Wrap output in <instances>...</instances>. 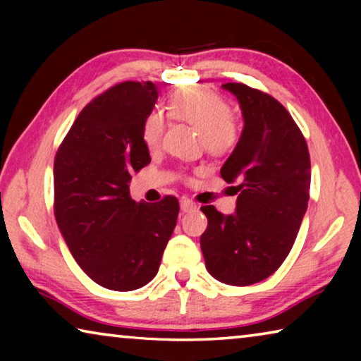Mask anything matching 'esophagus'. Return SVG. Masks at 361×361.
Wrapping results in <instances>:
<instances>
[{
  "label": "esophagus",
  "instance_id": "obj_1",
  "mask_svg": "<svg viewBox=\"0 0 361 361\" xmlns=\"http://www.w3.org/2000/svg\"><path fill=\"white\" fill-rule=\"evenodd\" d=\"M180 207H181V212H185V213L192 212V210L197 209V205H195V202H192V200H189V199H181Z\"/></svg>",
  "mask_w": 361,
  "mask_h": 361
}]
</instances>
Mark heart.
<instances>
[{"mask_svg": "<svg viewBox=\"0 0 361 361\" xmlns=\"http://www.w3.org/2000/svg\"><path fill=\"white\" fill-rule=\"evenodd\" d=\"M229 103L207 87H186L169 102L170 116L197 127L204 149L212 156H226L240 140L239 119L229 111ZM166 121L157 111L148 114L143 124V140L149 149L162 143Z\"/></svg>", "mask_w": 361, "mask_h": 361, "instance_id": "obj_1", "label": "heart"}]
</instances>
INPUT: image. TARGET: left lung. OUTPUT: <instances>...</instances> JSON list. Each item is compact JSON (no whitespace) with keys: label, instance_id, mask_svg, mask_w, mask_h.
<instances>
[{"label":"left lung","instance_id":"8db88e82","mask_svg":"<svg viewBox=\"0 0 361 361\" xmlns=\"http://www.w3.org/2000/svg\"><path fill=\"white\" fill-rule=\"evenodd\" d=\"M223 87L237 97L245 122L221 167L239 197L234 215L200 207L209 219L200 248L213 277L247 286L272 276L293 248L307 210L310 156L301 129L272 95L242 82Z\"/></svg>","mask_w":361,"mask_h":361}]
</instances>
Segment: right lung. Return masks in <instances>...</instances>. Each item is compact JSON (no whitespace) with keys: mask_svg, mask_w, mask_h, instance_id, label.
Returning a JSON list of instances; mask_svg holds the SVG:
<instances>
[{"mask_svg":"<svg viewBox=\"0 0 361 361\" xmlns=\"http://www.w3.org/2000/svg\"><path fill=\"white\" fill-rule=\"evenodd\" d=\"M156 100L151 81L113 85L79 113L54 161L59 229L79 267L108 290L154 279L178 218L175 195L156 204L130 197V172L151 162L143 124Z\"/></svg>","mask_w":361,"mask_h":361,"instance_id":"right-lung-1","label":"right lung"}]
</instances>
